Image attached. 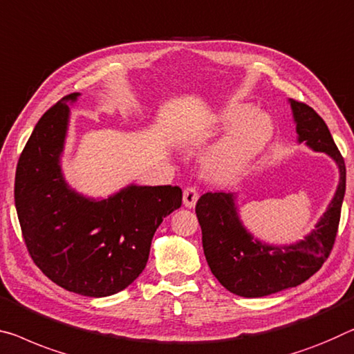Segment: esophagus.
Segmentation results:
<instances>
[{
    "label": "esophagus",
    "mask_w": 354,
    "mask_h": 354,
    "mask_svg": "<svg viewBox=\"0 0 354 354\" xmlns=\"http://www.w3.org/2000/svg\"><path fill=\"white\" fill-rule=\"evenodd\" d=\"M198 199H199V193H198V189H196V188L188 187L183 192V204H185V207H188V209L194 207L196 203H198Z\"/></svg>",
    "instance_id": "obj_1"
}]
</instances>
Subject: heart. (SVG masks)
<instances>
[{
	"mask_svg": "<svg viewBox=\"0 0 354 354\" xmlns=\"http://www.w3.org/2000/svg\"><path fill=\"white\" fill-rule=\"evenodd\" d=\"M214 124L218 129L231 128L210 158V169L220 178L239 176L274 134L272 118L266 112H254L247 102H231L220 109Z\"/></svg>",
	"mask_w": 354,
	"mask_h": 354,
	"instance_id": "obj_1",
	"label": "heart"
}]
</instances>
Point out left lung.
<instances>
[{"instance_id": "1", "label": "left lung", "mask_w": 354, "mask_h": 354, "mask_svg": "<svg viewBox=\"0 0 354 354\" xmlns=\"http://www.w3.org/2000/svg\"><path fill=\"white\" fill-rule=\"evenodd\" d=\"M299 142L324 151L339 166L340 180L333 201L315 230L292 245L277 247L259 242L239 218L234 194L205 193L196 204L205 259L216 280L242 297H263L308 280L322 269L334 247L346 187L344 156L328 124L312 107L290 100Z\"/></svg>"}]
</instances>
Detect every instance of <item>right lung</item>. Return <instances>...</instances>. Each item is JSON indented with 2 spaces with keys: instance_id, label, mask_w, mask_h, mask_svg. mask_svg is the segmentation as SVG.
<instances>
[{
  "instance_id": "add662e5",
  "label": "right lung",
  "mask_w": 354,
  "mask_h": 354,
  "mask_svg": "<svg viewBox=\"0 0 354 354\" xmlns=\"http://www.w3.org/2000/svg\"><path fill=\"white\" fill-rule=\"evenodd\" d=\"M71 93L39 118L21 151L14 198L21 236L53 283L90 297L124 290L149 261L161 221L182 205L178 187H129L95 201L68 187L59 166Z\"/></svg>"
}]
</instances>
